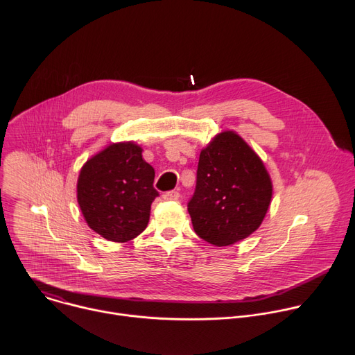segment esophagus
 Instances as JSON below:
<instances>
[{
  "instance_id": "esophagus-1",
  "label": "esophagus",
  "mask_w": 355,
  "mask_h": 355,
  "mask_svg": "<svg viewBox=\"0 0 355 355\" xmlns=\"http://www.w3.org/2000/svg\"><path fill=\"white\" fill-rule=\"evenodd\" d=\"M164 200H178L180 199V192L177 191H167L163 193Z\"/></svg>"
}]
</instances>
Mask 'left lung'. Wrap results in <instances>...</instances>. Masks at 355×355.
<instances>
[{
	"label": "left lung",
	"instance_id": "obj_1",
	"mask_svg": "<svg viewBox=\"0 0 355 355\" xmlns=\"http://www.w3.org/2000/svg\"><path fill=\"white\" fill-rule=\"evenodd\" d=\"M271 198L272 181L263 160L236 132L218 133L200 150L188 202L200 239L222 247L248 237L263 223Z\"/></svg>",
	"mask_w": 355,
	"mask_h": 355
}]
</instances>
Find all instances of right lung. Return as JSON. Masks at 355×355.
Listing matches in <instances>:
<instances>
[{
	"label": "right lung",
	"mask_w": 355,
	"mask_h": 355,
	"mask_svg": "<svg viewBox=\"0 0 355 355\" xmlns=\"http://www.w3.org/2000/svg\"><path fill=\"white\" fill-rule=\"evenodd\" d=\"M135 141L111 143L88 159L77 180V202L87 225L115 243L137 237L150 219L155 168Z\"/></svg>",
	"instance_id": "right-lung-1"
}]
</instances>
